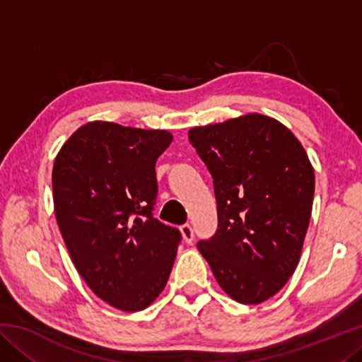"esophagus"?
<instances>
[{
    "mask_svg": "<svg viewBox=\"0 0 362 362\" xmlns=\"http://www.w3.org/2000/svg\"><path fill=\"white\" fill-rule=\"evenodd\" d=\"M180 231H182L183 240H185L188 244L193 241V238H194V231H193V226H192V225H189V223L182 225V226H180Z\"/></svg>",
    "mask_w": 362,
    "mask_h": 362,
    "instance_id": "34e87169",
    "label": "esophagus"
}]
</instances>
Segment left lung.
Returning a JSON list of instances; mask_svg holds the SVG:
<instances>
[{"instance_id":"obj_1","label":"left lung","mask_w":362,"mask_h":362,"mask_svg":"<svg viewBox=\"0 0 362 362\" xmlns=\"http://www.w3.org/2000/svg\"><path fill=\"white\" fill-rule=\"evenodd\" d=\"M214 179L218 228L198 249L218 286L244 305L283 289L298 265L315 194V170L298 139L249 113L188 131Z\"/></svg>"}]
</instances>
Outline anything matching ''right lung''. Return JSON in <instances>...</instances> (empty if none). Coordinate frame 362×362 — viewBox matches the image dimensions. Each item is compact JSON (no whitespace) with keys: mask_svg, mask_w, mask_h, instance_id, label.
Segmentation results:
<instances>
[{"mask_svg":"<svg viewBox=\"0 0 362 362\" xmlns=\"http://www.w3.org/2000/svg\"><path fill=\"white\" fill-rule=\"evenodd\" d=\"M170 142L168 131L90 121L54 161V211L71 260L90 291L121 311L155 302L182 240L153 217L155 164Z\"/></svg>","mask_w":362,"mask_h":362,"instance_id":"add662e5","label":"right lung"}]
</instances>
